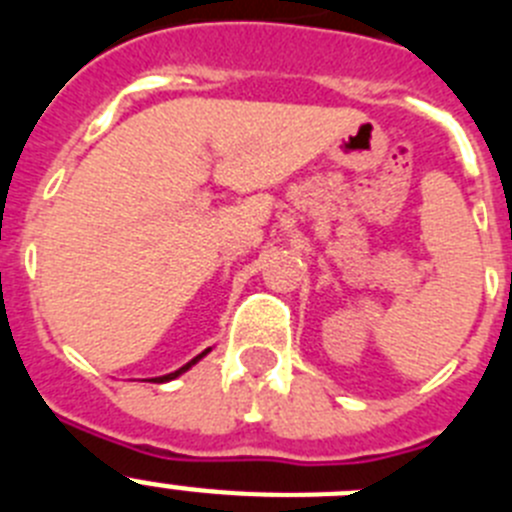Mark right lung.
I'll use <instances>...</instances> for the list:
<instances>
[{
    "label": "right lung",
    "instance_id": "add662e5",
    "mask_svg": "<svg viewBox=\"0 0 512 512\" xmlns=\"http://www.w3.org/2000/svg\"><path fill=\"white\" fill-rule=\"evenodd\" d=\"M207 351H210V348H207ZM207 351H202V354H200V356H194V359H192V361H189V364H184V366H182V369H176V372H171V374H164V377H156V379H151V382H169V379H176V377H179V374H184V372H187L189 366H192V364H197V361H200V359H202V356H205V354H207Z\"/></svg>",
    "mask_w": 512,
    "mask_h": 512
}]
</instances>
